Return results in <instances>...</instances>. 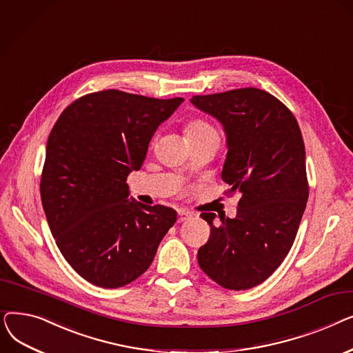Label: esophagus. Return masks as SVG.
Returning a JSON list of instances; mask_svg holds the SVG:
<instances>
[{
    "mask_svg": "<svg viewBox=\"0 0 353 353\" xmlns=\"http://www.w3.org/2000/svg\"><path fill=\"white\" fill-rule=\"evenodd\" d=\"M192 217V213L190 212H188V210H179V219H177V221L179 223H181V221H186L188 219H190Z\"/></svg>",
    "mask_w": 353,
    "mask_h": 353,
    "instance_id": "esophagus-1",
    "label": "esophagus"
}]
</instances>
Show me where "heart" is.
Returning a JSON list of instances; mask_svg holds the SVG:
<instances>
[{
    "mask_svg": "<svg viewBox=\"0 0 353 353\" xmlns=\"http://www.w3.org/2000/svg\"><path fill=\"white\" fill-rule=\"evenodd\" d=\"M184 134L186 139H197V137H205V136H219L217 130L206 120L203 119H193L189 120L184 125Z\"/></svg>",
    "mask_w": 353,
    "mask_h": 353,
    "instance_id": "obj_1",
    "label": "heart"
}]
</instances>
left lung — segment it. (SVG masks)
I'll return each instance as SVG.
<instances>
[{
    "label": "left lung",
    "instance_id": "obj_1",
    "mask_svg": "<svg viewBox=\"0 0 353 353\" xmlns=\"http://www.w3.org/2000/svg\"><path fill=\"white\" fill-rule=\"evenodd\" d=\"M190 103L214 117L226 136L221 170L229 192H240L237 214L203 213L212 228L197 261L210 279L230 290L266 281L288 256L306 208V153L289 108L254 87L194 96Z\"/></svg>",
    "mask_w": 353,
    "mask_h": 353
}]
</instances>
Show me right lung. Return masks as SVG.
Wrapping results in <instances>:
<instances>
[{"label": "right lung", "instance_id": "obj_1", "mask_svg": "<svg viewBox=\"0 0 353 353\" xmlns=\"http://www.w3.org/2000/svg\"><path fill=\"white\" fill-rule=\"evenodd\" d=\"M183 101L104 90L70 104L52 127L41 201L61 254L87 282L116 289L136 281L176 223L174 209L128 199L127 176Z\"/></svg>", "mask_w": 353, "mask_h": 353}]
</instances>
